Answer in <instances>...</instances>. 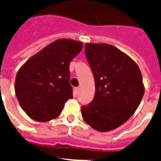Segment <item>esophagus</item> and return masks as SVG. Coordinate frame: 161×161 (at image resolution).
Here are the masks:
<instances>
[{"label": "esophagus", "mask_w": 161, "mask_h": 161, "mask_svg": "<svg viewBox=\"0 0 161 161\" xmlns=\"http://www.w3.org/2000/svg\"><path fill=\"white\" fill-rule=\"evenodd\" d=\"M74 90H75V93H76V94H78L79 93V91H80V88L79 87H76L74 89Z\"/></svg>", "instance_id": "1"}]
</instances>
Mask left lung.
<instances>
[{
    "label": "left lung",
    "instance_id": "8db88e82",
    "mask_svg": "<svg viewBox=\"0 0 161 161\" xmlns=\"http://www.w3.org/2000/svg\"><path fill=\"white\" fill-rule=\"evenodd\" d=\"M86 58L95 80L93 100L82 106L87 124L106 132L126 123L136 112L143 94V77L137 64L107 43H86Z\"/></svg>",
    "mask_w": 161,
    "mask_h": 161
}]
</instances>
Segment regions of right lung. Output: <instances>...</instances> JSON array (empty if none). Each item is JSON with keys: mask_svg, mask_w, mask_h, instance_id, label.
Listing matches in <instances>:
<instances>
[{"mask_svg": "<svg viewBox=\"0 0 161 161\" xmlns=\"http://www.w3.org/2000/svg\"><path fill=\"white\" fill-rule=\"evenodd\" d=\"M80 41L60 38L42 48L22 65L15 79V94L31 119L48 122L57 118L72 98L69 64L80 52Z\"/></svg>", "mask_w": 161, "mask_h": 161, "instance_id": "add662e5", "label": "right lung"}]
</instances>
